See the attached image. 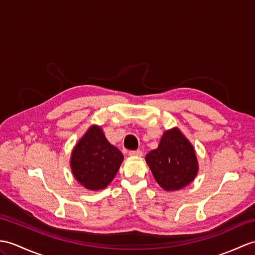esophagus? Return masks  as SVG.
<instances>
[{
    "instance_id": "esophagus-1",
    "label": "esophagus",
    "mask_w": 255,
    "mask_h": 255,
    "mask_svg": "<svg viewBox=\"0 0 255 255\" xmlns=\"http://www.w3.org/2000/svg\"><path fill=\"white\" fill-rule=\"evenodd\" d=\"M130 156H142V151L141 150H137V151H130L129 152Z\"/></svg>"
}]
</instances>
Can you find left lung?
Masks as SVG:
<instances>
[{"instance_id":"left-lung-1","label":"left lung","mask_w":255,"mask_h":255,"mask_svg":"<svg viewBox=\"0 0 255 255\" xmlns=\"http://www.w3.org/2000/svg\"><path fill=\"white\" fill-rule=\"evenodd\" d=\"M145 162L165 191H177L190 185L199 171L194 147L178 127L163 132L158 146L147 153Z\"/></svg>"}]
</instances>
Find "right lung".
Wrapping results in <instances>:
<instances>
[{"instance_id":"right-lung-1","label":"right lung","mask_w":255,"mask_h":255,"mask_svg":"<svg viewBox=\"0 0 255 255\" xmlns=\"http://www.w3.org/2000/svg\"><path fill=\"white\" fill-rule=\"evenodd\" d=\"M123 159L122 152L108 141L102 127L91 125L74 146L69 164L78 183L99 191L114 179Z\"/></svg>"}]
</instances>
